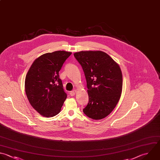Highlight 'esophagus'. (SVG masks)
Here are the masks:
<instances>
[{"mask_svg":"<svg viewBox=\"0 0 160 160\" xmlns=\"http://www.w3.org/2000/svg\"><path fill=\"white\" fill-rule=\"evenodd\" d=\"M76 92V90L74 89L73 91H71V92H69V94H70L71 96H74V95H75Z\"/></svg>","mask_w":160,"mask_h":160,"instance_id":"obj_1","label":"esophagus"}]
</instances>
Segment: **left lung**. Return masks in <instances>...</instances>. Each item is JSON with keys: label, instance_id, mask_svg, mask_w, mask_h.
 Here are the masks:
<instances>
[{"label": "left lung", "instance_id": "obj_1", "mask_svg": "<svg viewBox=\"0 0 160 160\" xmlns=\"http://www.w3.org/2000/svg\"><path fill=\"white\" fill-rule=\"evenodd\" d=\"M74 56L82 66L88 89L89 102L83 112L91 119H101L112 112L119 100L122 86L121 69L102 51H81Z\"/></svg>", "mask_w": 160, "mask_h": 160}]
</instances>
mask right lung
Segmentation results:
<instances>
[{
	"mask_svg": "<svg viewBox=\"0 0 160 160\" xmlns=\"http://www.w3.org/2000/svg\"><path fill=\"white\" fill-rule=\"evenodd\" d=\"M72 53L58 51L44 54L36 59L25 79V91L31 106L45 117L57 115L67 94L59 72Z\"/></svg>",
	"mask_w": 160,
	"mask_h": 160,
	"instance_id": "add662e5",
	"label": "right lung"
}]
</instances>
